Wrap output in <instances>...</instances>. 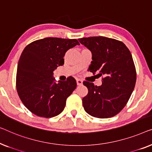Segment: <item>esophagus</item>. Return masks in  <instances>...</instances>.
Returning <instances> with one entry per match:
<instances>
[{
  "label": "esophagus",
  "mask_w": 152,
  "mask_h": 152,
  "mask_svg": "<svg viewBox=\"0 0 152 152\" xmlns=\"http://www.w3.org/2000/svg\"><path fill=\"white\" fill-rule=\"evenodd\" d=\"M76 83L78 85H83V80L80 79H76Z\"/></svg>",
  "instance_id": "esophagus-1"
}]
</instances>
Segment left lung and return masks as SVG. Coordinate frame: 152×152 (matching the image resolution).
<instances>
[{
	"instance_id": "8db88e82",
	"label": "left lung",
	"mask_w": 152,
	"mask_h": 152,
	"mask_svg": "<svg viewBox=\"0 0 152 152\" xmlns=\"http://www.w3.org/2000/svg\"><path fill=\"white\" fill-rule=\"evenodd\" d=\"M78 40L92 54L89 69L103 77L100 86L83 82L88 89L83 98V107L96 118L114 116L126 105L135 87L136 72L131 52L123 42L113 38L93 36Z\"/></svg>"
}]
</instances>
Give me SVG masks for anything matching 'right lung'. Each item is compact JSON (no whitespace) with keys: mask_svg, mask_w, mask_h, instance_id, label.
Listing matches in <instances>:
<instances>
[{"mask_svg":"<svg viewBox=\"0 0 152 152\" xmlns=\"http://www.w3.org/2000/svg\"><path fill=\"white\" fill-rule=\"evenodd\" d=\"M80 45L76 39L49 37L25 47L19 59L16 89L24 105L36 116L52 118L61 114L76 87L73 77L55 82L54 72L64 64L67 50Z\"/></svg>","mask_w":152,"mask_h":152,"instance_id":"add662e5","label":"right lung"}]
</instances>
